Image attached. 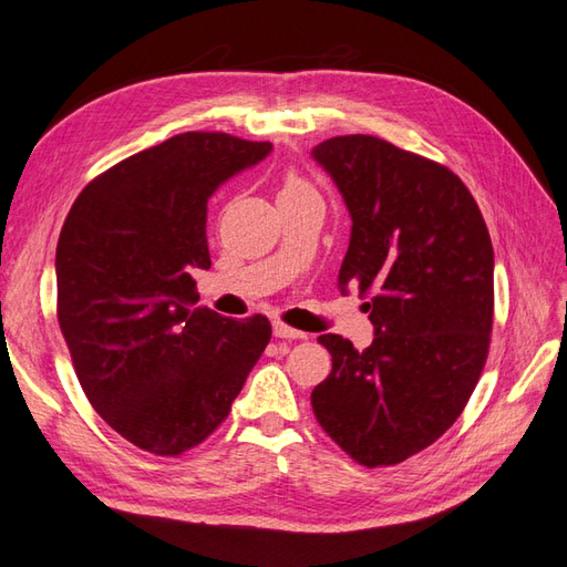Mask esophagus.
Masks as SVG:
<instances>
[{
	"mask_svg": "<svg viewBox=\"0 0 567 567\" xmlns=\"http://www.w3.org/2000/svg\"><path fill=\"white\" fill-rule=\"evenodd\" d=\"M274 337H279V339H306L308 334H306V331H298V329L288 327L284 322H274Z\"/></svg>",
	"mask_w": 567,
	"mask_h": 567,
	"instance_id": "1",
	"label": "esophagus"
}]
</instances>
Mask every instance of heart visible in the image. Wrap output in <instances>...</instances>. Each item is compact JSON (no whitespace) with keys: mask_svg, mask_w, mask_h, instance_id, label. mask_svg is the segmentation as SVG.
<instances>
[{"mask_svg":"<svg viewBox=\"0 0 567 567\" xmlns=\"http://www.w3.org/2000/svg\"><path fill=\"white\" fill-rule=\"evenodd\" d=\"M310 192H315L310 187V183H306V179H302L296 173H288L284 177V185H281L279 197H300V195H310Z\"/></svg>","mask_w":567,"mask_h":567,"instance_id":"obj_1","label":"heart"}]
</instances>
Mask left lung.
Listing matches in <instances>:
<instances>
[{"label":"left lung","mask_w":567,"mask_h":567,"mask_svg":"<svg viewBox=\"0 0 567 567\" xmlns=\"http://www.w3.org/2000/svg\"><path fill=\"white\" fill-rule=\"evenodd\" d=\"M312 158L353 220L339 288L372 293L375 327L363 351L317 337L331 372L312 390V411L358 464H399L460 419L486 365L491 236L472 192L435 161L368 134L331 136Z\"/></svg>","instance_id":"obj_1"}]
</instances>
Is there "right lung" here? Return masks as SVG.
<instances>
[{
	"label": "right lung",
	"mask_w": 567,
	"mask_h": 567,
	"mask_svg": "<svg viewBox=\"0 0 567 567\" xmlns=\"http://www.w3.org/2000/svg\"><path fill=\"white\" fill-rule=\"evenodd\" d=\"M269 142L185 132L101 173L60 233L58 320L81 390L132 445L177 457L226 421L271 339L265 315L195 308L206 202Z\"/></svg>",
	"instance_id": "right-lung-1"
}]
</instances>
